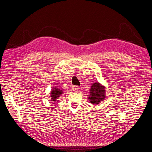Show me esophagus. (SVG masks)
Returning <instances> with one entry per match:
<instances>
[{
	"instance_id": "esophagus-1",
	"label": "esophagus",
	"mask_w": 152,
	"mask_h": 152,
	"mask_svg": "<svg viewBox=\"0 0 152 152\" xmlns=\"http://www.w3.org/2000/svg\"><path fill=\"white\" fill-rule=\"evenodd\" d=\"M72 90L74 91H75V92H77V91H79V89H80V87H79V86H72Z\"/></svg>"
}]
</instances>
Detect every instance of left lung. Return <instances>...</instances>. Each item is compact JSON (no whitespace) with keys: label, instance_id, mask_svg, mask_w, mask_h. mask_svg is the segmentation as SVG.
<instances>
[{"label":"left lung","instance_id":"obj_1","mask_svg":"<svg viewBox=\"0 0 152 152\" xmlns=\"http://www.w3.org/2000/svg\"><path fill=\"white\" fill-rule=\"evenodd\" d=\"M105 88L98 82L94 83L89 89L88 99L90 102L94 104H98L105 98Z\"/></svg>","mask_w":152,"mask_h":152}]
</instances>
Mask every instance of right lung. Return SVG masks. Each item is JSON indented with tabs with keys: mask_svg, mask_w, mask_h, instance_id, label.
Here are the masks:
<instances>
[{
	"mask_svg": "<svg viewBox=\"0 0 152 152\" xmlns=\"http://www.w3.org/2000/svg\"><path fill=\"white\" fill-rule=\"evenodd\" d=\"M63 93V89L60 88H56V86L53 88L52 91H50V99L53 102H56L59 98V96Z\"/></svg>",
	"mask_w": 152,
	"mask_h": 152,
	"instance_id": "add662e5",
	"label": "right lung"
}]
</instances>
